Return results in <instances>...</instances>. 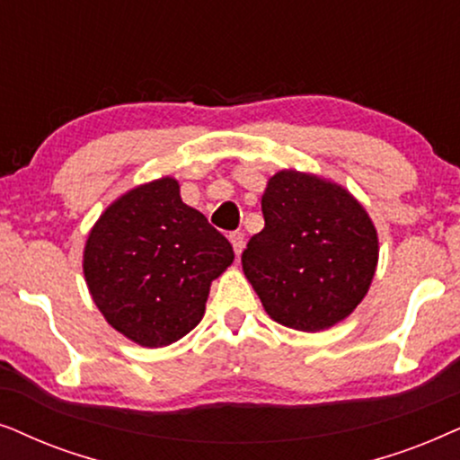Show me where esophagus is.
I'll use <instances>...</instances> for the list:
<instances>
[{"label": "esophagus", "instance_id": "esophagus-1", "mask_svg": "<svg viewBox=\"0 0 460 460\" xmlns=\"http://www.w3.org/2000/svg\"><path fill=\"white\" fill-rule=\"evenodd\" d=\"M229 242H231V246H234L235 254L240 256L243 250V243H246V235H243L242 231H234V234H229Z\"/></svg>", "mask_w": 460, "mask_h": 460}]
</instances>
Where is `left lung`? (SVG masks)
I'll list each match as a JSON object with an SVG mask.
<instances>
[{
	"mask_svg": "<svg viewBox=\"0 0 460 460\" xmlns=\"http://www.w3.org/2000/svg\"><path fill=\"white\" fill-rule=\"evenodd\" d=\"M265 229L250 237L243 273L281 326L320 332L362 303L375 278L378 237L347 189L281 170L262 193Z\"/></svg>",
	"mask_w": 460,
	"mask_h": 460,
	"instance_id": "8db88e82",
	"label": "left lung"
}]
</instances>
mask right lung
Segmentation results:
<instances>
[{"label": "right lung", "instance_id": "1", "mask_svg": "<svg viewBox=\"0 0 460 460\" xmlns=\"http://www.w3.org/2000/svg\"><path fill=\"white\" fill-rule=\"evenodd\" d=\"M234 248L181 199L170 176L134 187L92 226L84 275L96 307L140 347H166L204 317L212 279Z\"/></svg>", "mask_w": 460, "mask_h": 460}]
</instances>
